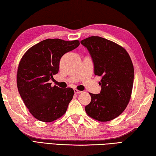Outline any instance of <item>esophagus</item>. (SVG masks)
<instances>
[{"label": "esophagus", "instance_id": "esophagus-1", "mask_svg": "<svg viewBox=\"0 0 156 156\" xmlns=\"http://www.w3.org/2000/svg\"><path fill=\"white\" fill-rule=\"evenodd\" d=\"M74 93L76 94H80V93H82V91L81 90H78L77 89H74Z\"/></svg>", "mask_w": 156, "mask_h": 156}]
</instances>
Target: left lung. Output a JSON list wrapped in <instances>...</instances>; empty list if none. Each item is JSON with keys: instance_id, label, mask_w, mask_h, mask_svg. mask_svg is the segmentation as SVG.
<instances>
[{"instance_id": "1", "label": "left lung", "mask_w": 156, "mask_h": 156, "mask_svg": "<svg viewBox=\"0 0 156 156\" xmlns=\"http://www.w3.org/2000/svg\"><path fill=\"white\" fill-rule=\"evenodd\" d=\"M92 58L94 75L101 76L99 94L89 93L91 101L85 107L90 117L100 122L117 118L130 99L134 68L127 51L115 42L99 36L80 41Z\"/></svg>"}]
</instances>
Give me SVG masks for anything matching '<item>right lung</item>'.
Wrapping results in <instances>:
<instances>
[{"label":"right lung","instance_id":"add662e5","mask_svg":"<svg viewBox=\"0 0 156 156\" xmlns=\"http://www.w3.org/2000/svg\"><path fill=\"white\" fill-rule=\"evenodd\" d=\"M79 44L78 40L46 39L29 48L21 58L17 74V88L27 108L37 120L50 122L66 112L74 90L51 87L50 80L59 72L62 57Z\"/></svg>","mask_w":156,"mask_h":156}]
</instances>
